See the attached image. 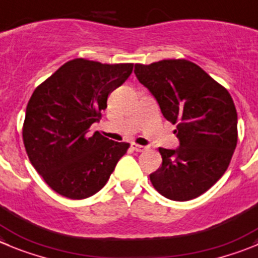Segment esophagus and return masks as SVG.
I'll return each instance as SVG.
<instances>
[{
  "mask_svg": "<svg viewBox=\"0 0 258 258\" xmlns=\"http://www.w3.org/2000/svg\"><path fill=\"white\" fill-rule=\"evenodd\" d=\"M131 149H132V150H134V151H137V153H141V151L146 150L145 146L137 145V144H131Z\"/></svg>",
  "mask_w": 258,
  "mask_h": 258,
  "instance_id": "esophagus-1",
  "label": "esophagus"
}]
</instances>
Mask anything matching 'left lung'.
<instances>
[{"label": "left lung", "instance_id": "obj_1", "mask_svg": "<svg viewBox=\"0 0 258 258\" xmlns=\"http://www.w3.org/2000/svg\"><path fill=\"white\" fill-rule=\"evenodd\" d=\"M135 74L177 124V150L159 148L162 167L151 173L154 188L173 201L205 194L225 173L238 141V117L229 91L196 63L162 59L136 63Z\"/></svg>", "mask_w": 258, "mask_h": 258}]
</instances>
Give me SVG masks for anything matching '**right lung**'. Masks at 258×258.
Returning <instances> with one entry per match:
<instances>
[{
	"label": "right lung",
	"mask_w": 258,
	"mask_h": 258,
	"mask_svg": "<svg viewBox=\"0 0 258 258\" xmlns=\"http://www.w3.org/2000/svg\"><path fill=\"white\" fill-rule=\"evenodd\" d=\"M134 63H100L75 58L34 90L26 105L23 141L31 165L61 196L83 200L100 191L130 144L99 132L110 91L131 75Z\"/></svg>",
	"instance_id": "1"
}]
</instances>
